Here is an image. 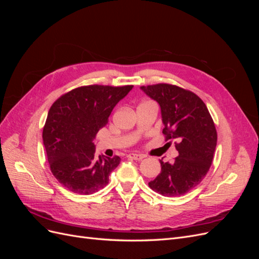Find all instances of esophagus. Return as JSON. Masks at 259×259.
<instances>
[{"mask_svg":"<svg viewBox=\"0 0 259 259\" xmlns=\"http://www.w3.org/2000/svg\"><path fill=\"white\" fill-rule=\"evenodd\" d=\"M127 158H128V159H133V160L139 161V160H143V159L145 158V155L139 154V153H131V154L127 155Z\"/></svg>","mask_w":259,"mask_h":259,"instance_id":"34e87169","label":"esophagus"}]
</instances>
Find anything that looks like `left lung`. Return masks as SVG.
I'll return each mask as SVG.
<instances>
[{
  "label": "left lung",
  "mask_w": 259,
  "mask_h": 259,
  "mask_svg": "<svg viewBox=\"0 0 259 259\" xmlns=\"http://www.w3.org/2000/svg\"><path fill=\"white\" fill-rule=\"evenodd\" d=\"M160 105L163 134L176 139L178 156L174 163H161V173L149 187L164 197L184 195L198 186L210 167L217 132L207 107L194 93L170 84L142 86Z\"/></svg>",
  "instance_id": "1"
}]
</instances>
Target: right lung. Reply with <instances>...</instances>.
Masks as SVG:
<instances>
[{
	"mask_svg": "<svg viewBox=\"0 0 259 259\" xmlns=\"http://www.w3.org/2000/svg\"><path fill=\"white\" fill-rule=\"evenodd\" d=\"M133 85H89L60 96L43 128V144L53 175L69 191L92 194L109 183L120 156L95 158L93 139L106 126L113 108Z\"/></svg>",
	"mask_w": 259,
	"mask_h": 259,
	"instance_id": "add662e5",
	"label": "right lung"
}]
</instances>
